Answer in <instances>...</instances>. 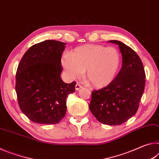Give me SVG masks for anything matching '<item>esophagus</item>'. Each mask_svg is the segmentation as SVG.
I'll list each match as a JSON object with an SVG mask.
<instances>
[{
	"instance_id": "1",
	"label": "esophagus",
	"mask_w": 159,
	"mask_h": 159,
	"mask_svg": "<svg viewBox=\"0 0 159 159\" xmlns=\"http://www.w3.org/2000/svg\"><path fill=\"white\" fill-rule=\"evenodd\" d=\"M82 88H83L82 86L79 84H77L76 85H75V89H76V91H80V89H82Z\"/></svg>"
}]
</instances>
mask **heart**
<instances>
[{"mask_svg":"<svg viewBox=\"0 0 159 159\" xmlns=\"http://www.w3.org/2000/svg\"><path fill=\"white\" fill-rule=\"evenodd\" d=\"M61 64L71 79L80 77L85 70V78L96 89L110 85L116 77L121 64V56L114 47L85 44L65 55Z\"/></svg>","mask_w":159,"mask_h":159,"instance_id":"1","label":"heart"}]
</instances>
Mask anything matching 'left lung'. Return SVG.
<instances>
[{
    "mask_svg": "<svg viewBox=\"0 0 159 159\" xmlns=\"http://www.w3.org/2000/svg\"><path fill=\"white\" fill-rule=\"evenodd\" d=\"M108 42L118 46L122 55V67L111 84L93 91L89 109L100 123L119 125L135 115L145 86V72L136 52L123 42Z\"/></svg>",
    "mask_w": 159,
    "mask_h": 159,
    "instance_id": "obj_1",
    "label": "left lung"
}]
</instances>
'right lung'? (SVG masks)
Returning a JSON list of instances; mask_svg holds the SVG:
<instances>
[{
	"label": "right lung",
	"instance_id": "obj_1",
	"mask_svg": "<svg viewBox=\"0 0 159 159\" xmlns=\"http://www.w3.org/2000/svg\"><path fill=\"white\" fill-rule=\"evenodd\" d=\"M66 43L46 40L24 54L17 67L16 91L21 111L34 123H59L66 116V99L76 82L62 81L61 56Z\"/></svg>",
	"mask_w": 159,
	"mask_h": 159
}]
</instances>
